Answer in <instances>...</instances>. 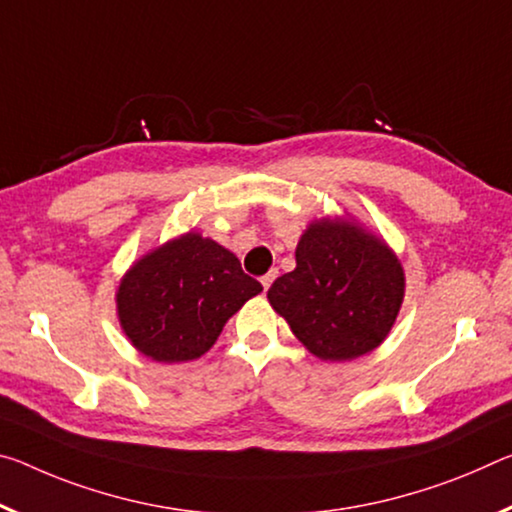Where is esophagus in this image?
Here are the masks:
<instances>
[{
	"instance_id": "34e87169",
	"label": "esophagus",
	"mask_w": 512,
	"mask_h": 512,
	"mask_svg": "<svg viewBox=\"0 0 512 512\" xmlns=\"http://www.w3.org/2000/svg\"><path fill=\"white\" fill-rule=\"evenodd\" d=\"M275 275H278V271L271 269L269 273H266V275H262V278H259V280H262V287H264V289H269V287H271V282L275 280Z\"/></svg>"
}]
</instances>
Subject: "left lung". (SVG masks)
Instances as JSON below:
<instances>
[{
  "mask_svg": "<svg viewBox=\"0 0 512 512\" xmlns=\"http://www.w3.org/2000/svg\"><path fill=\"white\" fill-rule=\"evenodd\" d=\"M405 278L385 243L344 221L307 227L296 269L269 289L273 310L321 360H353L387 337L403 303Z\"/></svg>",
  "mask_w": 512,
  "mask_h": 512,
  "instance_id": "left-lung-1",
  "label": "left lung"
}]
</instances>
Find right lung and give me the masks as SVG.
<instances>
[{
	"instance_id": "right-lung-1",
	"label": "right lung",
	"mask_w": 512,
	"mask_h": 512,
	"mask_svg": "<svg viewBox=\"0 0 512 512\" xmlns=\"http://www.w3.org/2000/svg\"><path fill=\"white\" fill-rule=\"evenodd\" d=\"M259 291L262 285L243 273L230 250L189 232L139 259L125 275L118 289L120 326L152 360H196Z\"/></svg>"
}]
</instances>
